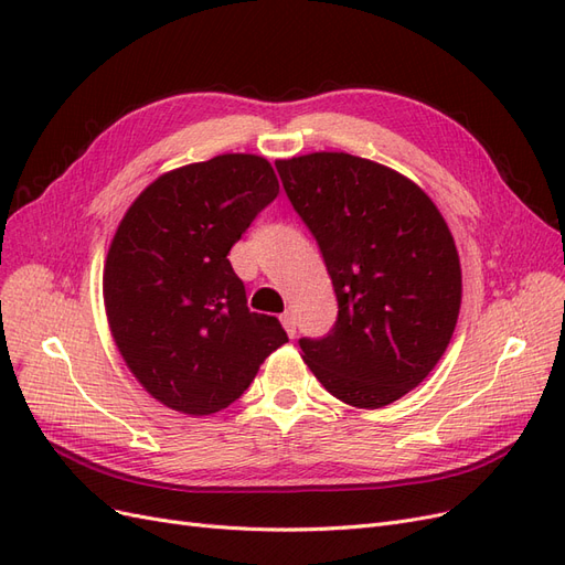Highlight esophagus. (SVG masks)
Wrapping results in <instances>:
<instances>
[{"label": "esophagus", "mask_w": 565, "mask_h": 565, "mask_svg": "<svg viewBox=\"0 0 565 565\" xmlns=\"http://www.w3.org/2000/svg\"><path fill=\"white\" fill-rule=\"evenodd\" d=\"M280 322H282V328H285V332H287L289 337L297 334V318H295L292 311H285V313L280 316Z\"/></svg>", "instance_id": "34e87169"}]
</instances>
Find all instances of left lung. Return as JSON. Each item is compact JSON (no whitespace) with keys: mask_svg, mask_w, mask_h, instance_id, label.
<instances>
[{"mask_svg":"<svg viewBox=\"0 0 565 565\" xmlns=\"http://www.w3.org/2000/svg\"><path fill=\"white\" fill-rule=\"evenodd\" d=\"M276 167L339 303L328 337L299 339L303 363L353 407L403 398L446 353L459 316L461 268L446 218L415 181L349 152Z\"/></svg>","mask_w":565,"mask_h":565,"instance_id":"obj_1","label":"left lung"}]
</instances>
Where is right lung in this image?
Here are the masks:
<instances>
[{
  "label": "right lung",
  "mask_w": 565,
  "mask_h": 565,
  "mask_svg": "<svg viewBox=\"0 0 565 565\" xmlns=\"http://www.w3.org/2000/svg\"><path fill=\"white\" fill-rule=\"evenodd\" d=\"M278 191L266 158L226 152L158 177L113 235L104 266L110 334L139 384L177 413L228 407L287 341L276 316L247 309L228 262Z\"/></svg>",
  "instance_id": "1"
}]
</instances>
